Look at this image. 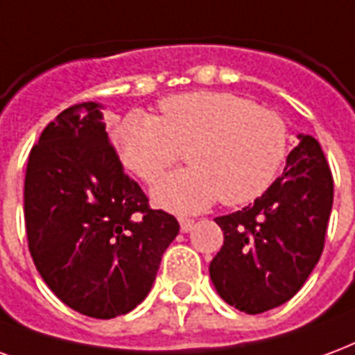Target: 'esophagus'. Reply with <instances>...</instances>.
Listing matches in <instances>:
<instances>
[{
  "label": "esophagus",
  "mask_w": 355,
  "mask_h": 355,
  "mask_svg": "<svg viewBox=\"0 0 355 355\" xmlns=\"http://www.w3.org/2000/svg\"><path fill=\"white\" fill-rule=\"evenodd\" d=\"M180 227L183 232H189L191 229H193V227H195V221H193V219H183V217H181Z\"/></svg>",
  "instance_id": "34e87169"
}]
</instances>
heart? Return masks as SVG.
I'll list each match as a JSON object with an SVG mask.
<instances>
[{
  "label": "heart",
  "instance_id": "1",
  "mask_svg": "<svg viewBox=\"0 0 355 355\" xmlns=\"http://www.w3.org/2000/svg\"><path fill=\"white\" fill-rule=\"evenodd\" d=\"M162 117L132 111L117 130L124 166L147 183L157 181L189 149L183 172L153 187V200L178 214H195L219 198L255 200L272 185L286 160L289 132L272 110L229 92H187L160 102Z\"/></svg>",
  "mask_w": 355,
  "mask_h": 355
}]
</instances>
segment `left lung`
Wrapping results in <instances>:
<instances>
[{
    "label": "left lung",
    "mask_w": 355,
    "mask_h": 355,
    "mask_svg": "<svg viewBox=\"0 0 355 355\" xmlns=\"http://www.w3.org/2000/svg\"><path fill=\"white\" fill-rule=\"evenodd\" d=\"M286 168L250 206L216 217L225 242L209 278L227 304L261 314L293 297L320 261L333 208V175L322 147L297 134Z\"/></svg>",
    "instance_id": "8db88e82"
}]
</instances>
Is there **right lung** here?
<instances>
[{"mask_svg": "<svg viewBox=\"0 0 355 355\" xmlns=\"http://www.w3.org/2000/svg\"><path fill=\"white\" fill-rule=\"evenodd\" d=\"M103 105L83 102L46 124L24 181V219L35 268L79 314L110 320L144 301L162 253L180 232L147 206L111 147Z\"/></svg>", "mask_w": 355, "mask_h": 355, "instance_id": "add662e5", "label": "right lung"}]
</instances>
